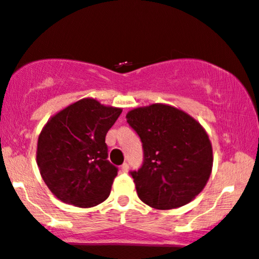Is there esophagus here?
<instances>
[{"instance_id": "esophagus-1", "label": "esophagus", "mask_w": 259, "mask_h": 259, "mask_svg": "<svg viewBox=\"0 0 259 259\" xmlns=\"http://www.w3.org/2000/svg\"><path fill=\"white\" fill-rule=\"evenodd\" d=\"M120 169H121V171H123V172H127V171H129V164L124 163V164L120 166Z\"/></svg>"}]
</instances>
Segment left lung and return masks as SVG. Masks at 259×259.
Instances as JSON below:
<instances>
[{
	"label": "left lung",
	"mask_w": 259,
	"mask_h": 259,
	"mask_svg": "<svg viewBox=\"0 0 259 259\" xmlns=\"http://www.w3.org/2000/svg\"><path fill=\"white\" fill-rule=\"evenodd\" d=\"M126 121L143 148L142 166L130 172L139 198L158 210L192 201L206 186L213 163L212 146L200 123L164 104L134 108Z\"/></svg>",
	"instance_id": "8db88e82"
}]
</instances>
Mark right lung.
I'll return each mask as SVG.
<instances>
[{
    "mask_svg": "<svg viewBox=\"0 0 259 259\" xmlns=\"http://www.w3.org/2000/svg\"><path fill=\"white\" fill-rule=\"evenodd\" d=\"M121 108L85 98L47 121L37 142V165L53 194L66 204L93 207L108 198L118 169L107 160L106 134Z\"/></svg>",
    "mask_w": 259,
    "mask_h": 259,
    "instance_id": "add662e5",
    "label": "right lung"
}]
</instances>
